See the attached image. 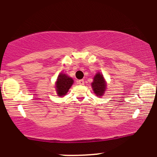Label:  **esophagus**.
<instances>
[{"instance_id": "obj_1", "label": "esophagus", "mask_w": 157, "mask_h": 157, "mask_svg": "<svg viewBox=\"0 0 157 157\" xmlns=\"http://www.w3.org/2000/svg\"><path fill=\"white\" fill-rule=\"evenodd\" d=\"M77 83L79 85H84V80H80L77 81Z\"/></svg>"}]
</instances>
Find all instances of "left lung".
<instances>
[{"label": "left lung", "mask_w": 157, "mask_h": 157, "mask_svg": "<svg viewBox=\"0 0 157 157\" xmlns=\"http://www.w3.org/2000/svg\"><path fill=\"white\" fill-rule=\"evenodd\" d=\"M93 91L98 97L103 96L107 87V82L104 78L102 74L97 72L94 77L93 82H91Z\"/></svg>", "instance_id": "8db88e82"}]
</instances>
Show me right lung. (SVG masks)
Returning a JSON list of instances; mask_svg holds the SVG:
<instances>
[{"label": "right lung", "mask_w": 157, "mask_h": 157, "mask_svg": "<svg viewBox=\"0 0 157 157\" xmlns=\"http://www.w3.org/2000/svg\"><path fill=\"white\" fill-rule=\"evenodd\" d=\"M73 83L74 80L71 77L64 73H60L55 82V90L57 96H65Z\"/></svg>", "instance_id": "1"}]
</instances>
